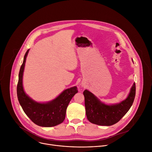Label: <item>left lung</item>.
Instances as JSON below:
<instances>
[{"label": "left lung", "mask_w": 152, "mask_h": 152, "mask_svg": "<svg viewBox=\"0 0 152 152\" xmlns=\"http://www.w3.org/2000/svg\"><path fill=\"white\" fill-rule=\"evenodd\" d=\"M83 94L87 119L95 124L111 126L120 120L131 107L135 96V84L134 83L128 97L125 100L113 105L101 103L87 90H85Z\"/></svg>", "instance_id": "8db88e82"}]
</instances>
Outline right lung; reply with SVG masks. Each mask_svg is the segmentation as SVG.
I'll return each mask as SVG.
<instances>
[{
  "instance_id": "1",
  "label": "right lung",
  "mask_w": 152,
  "mask_h": 152,
  "mask_svg": "<svg viewBox=\"0 0 152 152\" xmlns=\"http://www.w3.org/2000/svg\"><path fill=\"white\" fill-rule=\"evenodd\" d=\"M29 50L26 52L19 72L17 84V96L24 112L36 124L42 127H52L61 123L65 118L66 111L71 99L78 92L77 87L64 91L55 99L46 103L33 101L24 92L22 79L26 58Z\"/></svg>"
}]
</instances>
